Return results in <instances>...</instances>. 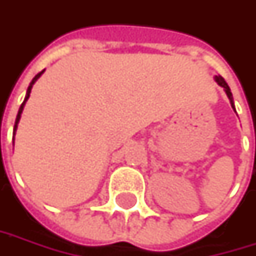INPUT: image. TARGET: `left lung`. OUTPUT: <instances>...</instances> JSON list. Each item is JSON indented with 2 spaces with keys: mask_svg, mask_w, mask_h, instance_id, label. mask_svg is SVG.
<instances>
[{
  "mask_svg": "<svg viewBox=\"0 0 256 256\" xmlns=\"http://www.w3.org/2000/svg\"><path fill=\"white\" fill-rule=\"evenodd\" d=\"M216 82L220 84L221 88H224V90H226V94H227V96H228V100H230V102H232V106H233V110H234V105H233V96H232V92H230L228 84L226 83V80H224L221 76H216Z\"/></svg>",
  "mask_w": 256,
  "mask_h": 256,
  "instance_id": "left-lung-1",
  "label": "left lung"
}]
</instances>
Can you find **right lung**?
<instances>
[{
	"instance_id": "right-lung-1",
	"label": "right lung",
	"mask_w": 256,
	"mask_h": 256,
	"mask_svg": "<svg viewBox=\"0 0 256 256\" xmlns=\"http://www.w3.org/2000/svg\"><path fill=\"white\" fill-rule=\"evenodd\" d=\"M44 73V70L40 72V73H38L35 78H34V80L30 82V84H29V88H28V92H26V98H24V101H23V104L20 105V108H18V114H17V117H16V124H14V133H16V128H17V123H18V120H20V114H22V111H23V106L26 104V101H28V98H29V95H30V89H32V86H34V83L38 80V78L40 76Z\"/></svg>"
}]
</instances>
